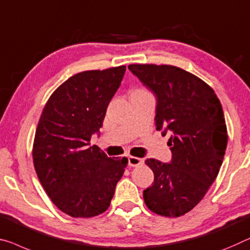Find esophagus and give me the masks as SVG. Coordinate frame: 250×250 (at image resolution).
Returning a JSON list of instances; mask_svg holds the SVG:
<instances>
[{
	"mask_svg": "<svg viewBox=\"0 0 250 250\" xmlns=\"http://www.w3.org/2000/svg\"><path fill=\"white\" fill-rule=\"evenodd\" d=\"M142 164H143V160L140 159V157H135V156L128 157L129 167H140V165H142Z\"/></svg>",
	"mask_w": 250,
	"mask_h": 250,
	"instance_id": "1",
	"label": "esophagus"
}]
</instances>
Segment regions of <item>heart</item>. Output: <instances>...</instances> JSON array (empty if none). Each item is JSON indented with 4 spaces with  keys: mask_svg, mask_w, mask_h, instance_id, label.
Returning <instances> with one entry per match:
<instances>
[{
    "mask_svg": "<svg viewBox=\"0 0 250 250\" xmlns=\"http://www.w3.org/2000/svg\"><path fill=\"white\" fill-rule=\"evenodd\" d=\"M135 91H136V90H135Z\"/></svg>",
    "mask_w": 250,
    "mask_h": 250,
    "instance_id": "heart-1",
    "label": "heart"
}]
</instances>
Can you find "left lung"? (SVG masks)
Masks as SVG:
<instances>
[{
    "label": "left lung",
    "instance_id": "left-lung-1",
    "mask_svg": "<svg viewBox=\"0 0 250 250\" xmlns=\"http://www.w3.org/2000/svg\"><path fill=\"white\" fill-rule=\"evenodd\" d=\"M128 69L155 95L156 129L171 135L170 163L145 161L154 182L144 190V201L160 216H183L202 200L224 160L228 135L220 101L209 85L181 68L135 63Z\"/></svg>",
    "mask_w": 250,
    "mask_h": 250
}]
</instances>
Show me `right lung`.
<instances>
[{"mask_svg":"<svg viewBox=\"0 0 250 250\" xmlns=\"http://www.w3.org/2000/svg\"><path fill=\"white\" fill-rule=\"evenodd\" d=\"M125 70L120 66L70 77L50 96L38 123L32 149L38 178L57 208L74 218L105 212L128 163L90 146Z\"/></svg>","mask_w":250,"mask_h":250,"instance_id":"add662e5","label":"right lung"}]
</instances>
